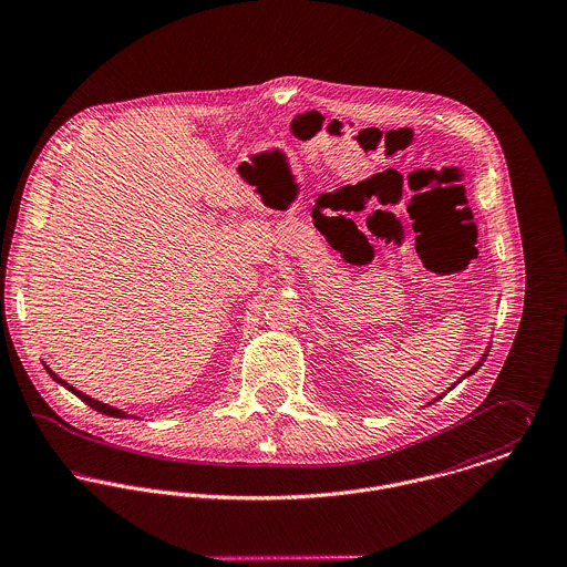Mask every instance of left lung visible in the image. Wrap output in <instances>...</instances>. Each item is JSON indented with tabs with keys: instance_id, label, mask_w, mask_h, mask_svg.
I'll return each instance as SVG.
<instances>
[{
	"instance_id": "left-lung-1",
	"label": "left lung",
	"mask_w": 567,
	"mask_h": 567,
	"mask_svg": "<svg viewBox=\"0 0 567 567\" xmlns=\"http://www.w3.org/2000/svg\"><path fill=\"white\" fill-rule=\"evenodd\" d=\"M489 348H492V346H487V350H485V354H483V357H481V361H478V363H476V365H474V368H472V370H470V372H467V374H463V377L458 378V380H456V382H461V380H463V378L472 377V374H474V372H476V370H481V365H483V363H485V359H487V352H489ZM456 382H454V384H456ZM454 384H452V386H454ZM452 386H450V389H452ZM450 389H447V391H450ZM443 395H445V393H441V395H437V398H435V400H433V402H437V400H440V398H443ZM433 402H429V404H433Z\"/></svg>"
}]
</instances>
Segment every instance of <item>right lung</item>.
Instances as JSON below:
<instances>
[{
  "mask_svg": "<svg viewBox=\"0 0 567 567\" xmlns=\"http://www.w3.org/2000/svg\"><path fill=\"white\" fill-rule=\"evenodd\" d=\"M45 365V363H43ZM45 370H48V374L50 377L54 378L59 384H63L64 389H69L73 395H78L84 404H89L91 409H95V411H100V413H104V415H111V417H132L130 413H126V411H122V409H117V406H111V404H104V402H100V400H95V398H91V395H86V393H82V391H78L75 386H71L66 380H63V378L59 377V374H54L48 365H45Z\"/></svg>",
  "mask_w": 567,
  "mask_h": 567,
  "instance_id": "right-lung-1",
  "label": "right lung"
}]
</instances>
